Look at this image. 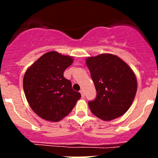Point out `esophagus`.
Masks as SVG:
<instances>
[{
    "mask_svg": "<svg viewBox=\"0 0 158 158\" xmlns=\"http://www.w3.org/2000/svg\"><path fill=\"white\" fill-rule=\"evenodd\" d=\"M80 93H81V95H82V98H84V97H85V92H84L83 89H81V90H80Z\"/></svg>",
    "mask_w": 158,
    "mask_h": 158,
    "instance_id": "34e87169",
    "label": "esophagus"
}]
</instances>
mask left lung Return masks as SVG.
Returning a JSON list of instances; mask_svg holds the SVG:
<instances>
[{
    "instance_id": "1",
    "label": "left lung",
    "mask_w": 158,
    "mask_h": 158,
    "mask_svg": "<svg viewBox=\"0 0 158 158\" xmlns=\"http://www.w3.org/2000/svg\"><path fill=\"white\" fill-rule=\"evenodd\" d=\"M97 92L88 104L91 111L103 121L123 115L131 106L138 83L135 73L113 54H100L85 60Z\"/></svg>"
}]
</instances>
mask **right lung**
I'll use <instances>...</instances> for the list:
<instances>
[{
	"instance_id": "add662e5",
	"label": "right lung",
	"mask_w": 158,
	"mask_h": 158,
	"mask_svg": "<svg viewBox=\"0 0 158 158\" xmlns=\"http://www.w3.org/2000/svg\"><path fill=\"white\" fill-rule=\"evenodd\" d=\"M69 56L50 51L31 65L23 76L25 96L32 110L44 120L56 122L69 114L81 94L63 76L73 63Z\"/></svg>"
}]
</instances>
